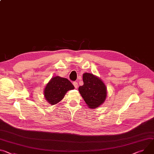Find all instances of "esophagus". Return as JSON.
<instances>
[{"instance_id": "34e87169", "label": "esophagus", "mask_w": 154, "mask_h": 154, "mask_svg": "<svg viewBox=\"0 0 154 154\" xmlns=\"http://www.w3.org/2000/svg\"><path fill=\"white\" fill-rule=\"evenodd\" d=\"M73 85H74L75 88H78V83H77V82H73Z\"/></svg>"}]
</instances>
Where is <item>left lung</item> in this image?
Here are the masks:
<instances>
[{
	"instance_id": "obj_1",
	"label": "left lung",
	"mask_w": 154,
	"mask_h": 154,
	"mask_svg": "<svg viewBox=\"0 0 154 154\" xmlns=\"http://www.w3.org/2000/svg\"><path fill=\"white\" fill-rule=\"evenodd\" d=\"M83 85L79 91L90 108L94 109L103 104L106 98V87L103 81L92 74H83Z\"/></svg>"
}]
</instances>
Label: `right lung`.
I'll list each match as a JSON object with an SVG mask.
<instances>
[{
	"label": "right lung",
	"instance_id": "right-lung-1",
	"mask_svg": "<svg viewBox=\"0 0 154 154\" xmlns=\"http://www.w3.org/2000/svg\"><path fill=\"white\" fill-rule=\"evenodd\" d=\"M74 88V85L68 79L57 76L48 83L44 90V96L46 100L53 105L60 102L67 91Z\"/></svg>",
	"mask_w": 154,
	"mask_h": 154
}]
</instances>
